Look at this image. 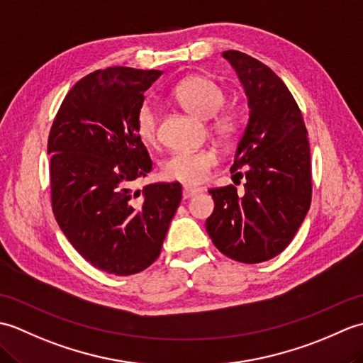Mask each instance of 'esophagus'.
<instances>
[{
    "mask_svg": "<svg viewBox=\"0 0 363 363\" xmlns=\"http://www.w3.org/2000/svg\"><path fill=\"white\" fill-rule=\"evenodd\" d=\"M199 194V189H191V187H184L182 190V198L184 199H189L191 196H195Z\"/></svg>",
    "mask_w": 363,
    "mask_h": 363,
    "instance_id": "esophagus-1",
    "label": "esophagus"
}]
</instances>
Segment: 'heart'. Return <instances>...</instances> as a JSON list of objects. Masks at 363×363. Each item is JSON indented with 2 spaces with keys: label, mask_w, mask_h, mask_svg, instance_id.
I'll return each instance as SVG.
<instances>
[{
  "label": "heart",
  "mask_w": 363,
  "mask_h": 363,
  "mask_svg": "<svg viewBox=\"0 0 363 363\" xmlns=\"http://www.w3.org/2000/svg\"><path fill=\"white\" fill-rule=\"evenodd\" d=\"M172 96L184 111L196 118L209 120L211 129L221 143L233 145L242 133V121L233 109H220L225 103V91L221 86L204 74H191L173 89ZM135 129L138 137L146 143L157 138V113L150 103L137 111ZM218 164V154L213 150L179 151L162 162L160 173L164 179L177 181L187 186H198L209 177Z\"/></svg>",
  "instance_id": "1"
}]
</instances>
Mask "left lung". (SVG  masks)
<instances>
[{"instance_id":"1","label":"left lung","mask_w":363,"mask_h":363,"mask_svg":"<svg viewBox=\"0 0 363 363\" xmlns=\"http://www.w3.org/2000/svg\"><path fill=\"white\" fill-rule=\"evenodd\" d=\"M223 57L248 96V126L230 167L246 184L240 195L234 186L209 190L215 207L206 229L225 256L259 264L287 248L309 211L311 146L303 113L279 76L240 51H225Z\"/></svg>"}]
</instances>
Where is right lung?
<instances>
[{"mask_svg":"<svg viewBox=\"0 0 363 363\" xmlns=\"http://www.w3.org/2000/svg\"><path fill=\"white\" fill-rule=\"evenodd\" d=\"M160 74L109 67L84 76L50 130L54 217L89 264L115 276L140 273L159 257L182 198L179 182L133 189L152 168L135 117Z\"/></svg>","mask_w":363,"mask_h":363,"instance_id":"add662e5","label":"right lung"}]
</instances>
